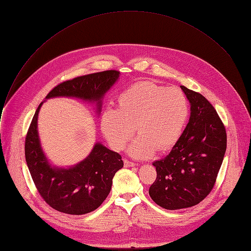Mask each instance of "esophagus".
Listing matches in <instances>:
<instances>
[{"mask_svg": "<svg viewBox=\"0 0 251 251\" xmlns=\"http://www.w3.org/2000/svg\"><path fill=\"white\" fill-rule=\"evenodd\" d=\"M124 166H125L126 168H130V167H135L136 164L133 163V162H130V161L127 160V159H124Z\"/></svg>", "mask_w": 251, "mask_h": 251, "instance_id": "obj_1", "label": "esophagus"}]
</instances>
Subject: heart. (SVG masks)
Listing matches in <instances>:
<instances>
[{
  "label": "heart",
  "instance_id": "b5f03b06",
  "mask_svg": "<svg viewBox=\"0 0 251 251\" xmlns=\"http://www.w3.org/2000/svg\"><path fill=\"white\" fill-rule=\"evenodd\" d=\"M189 117V102L184 92L153 82L141 81L125 89L117 99V109H106L101 130L115 150H121L134 135L130 154L139 159L164 152L180 140Z\"/></svg>",
  "mask_w": 251,
  "mask_h": 251
}]
</instances>
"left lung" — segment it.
<instances>
[{
  "instance_id": "8db88e82",
  "label": "left lung",
  "mask_w": 251,
  "mask_h": 251,
  "mask_svg": "<svg viewBox=\"0 0 251 251\" xmlns=\"http://www.w3.org/2000/svg\"><path fill=\"white\" fill-rule=\"evenodd\" d=\"M191 104L189 123L172 151L155 161L151 199L166 209L201 202L212 190L226 150V132L214 107L201 93L181 85Z\"/></svg>"
}]
</instances>
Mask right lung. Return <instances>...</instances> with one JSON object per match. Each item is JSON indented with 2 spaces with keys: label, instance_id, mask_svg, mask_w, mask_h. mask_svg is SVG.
<instances>
[{
  "label": "right lung",
  "instance_id": "add662e5",
  "mask_svg": "<svg viewBox=\"0 0 251 251\" xmlns=\"http://www.w3.org/2000/svg\"><path fill=\"white\" fill-rule=\"evenodd\" d=\"M120 75L117 70H105L63 81L47 95L75 97L96 102L101 111V99ZM35 111L25 142V155L32 181L45 201L52 208L68 214L80 216L96 209L109 195L112 178L123 168L121 155L96 143L83 161L70 168H56L49 163L41 147Z\"/></svg>",
  "mask_w": 251,
  "mask_h": 251
}]
</instances>
